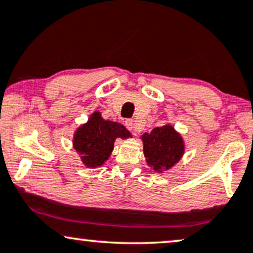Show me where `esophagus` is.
I'll return each mask as SVG.
<instances>
[{
  "mask_svg": "<svg viewBox=\"0 0 253 253\" xmlns=\"http://www.w3.org/2000/svg\"><path fill=\"white\" fill-rule=\"evenodd\" d=\"M125 125H126L127 128H128L129 130H133V132H137V130H139V125H137L135 121L132 119H127L126 121H125Z\"/></svg>",
  "mask_w": 253,
  "mask_h": 253,
  "instance_id": "34e87169",
  "label": "esophagus"
}]
</instances>
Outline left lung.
Instances as JSON below:
<instances>
[{"mask_svg":"<svg viewBox=\"0 0 253 253\" xmlns=\"http://www.w3.org/2000/svg\"><path fill=\"white\" fill-rule=\"evenodd\" d=\"M141 139L148 166L156 172L171 169L183 157L185 150L183 137L171 125L156 127L150 133H144Z\"/></svg>","mask_w":253,"mask_h":253,"instance_id":"obj_1","label":"left lung"}]
</instances>
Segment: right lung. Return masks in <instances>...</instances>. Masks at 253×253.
<instances>
[{
    "label": "right lung",
    "instance_id": "right-lung-1",
    "mask_svg": "<svg viewBox=\"0 0 253 253\" xmlns=\"http://www.w3.org/2000/svg\"><path fill=\"white\" fill-rule=\"evenodd\" d=\"M130 136L126 127L119 123L103 119L100 112L96 111L90 116L87 123L76 129L73 147L80 154L84 166L97 168L109 160L117 137L127 139Z\"/></svg>",
    "mask_w": 253,
    "mask_h": 253
}]
</instances>
